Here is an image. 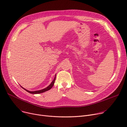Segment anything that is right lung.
<instances>
[{
	"mask_svg": "<svg viewBox=\"0 0 127 127\" xmlns=\"http://www.w3.org/2000/svg\"><path fill=\"white\" fill-rule=\"evenodd\" d=\"M55 78H56V75H55V78H54V80L52 81V82L51 83V84L49 85L48 87H47L46 88H45V89H43V90H39V91H33V92H31V91H28V90H26V89H24L23 87H22V86H21V87H22V88L24 89V90H25L26 91H27V92H28L29 93H31V94H41V93H44V92H46V91H49V90H50L52 87H53V85H54V82H55Z\"/></svg>",
	"mask_w": 127,
	"mask_h": 127,
	"instance_id": "obj_1",
	"label": "right lung"
}]
</instances>
